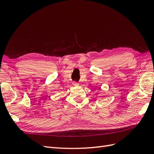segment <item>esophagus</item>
<instances>
[{
	"label": "esophagus",
	"instance_id": "34e87169",
	"mask_svg": "<svg viewBox=\"0 0 154 154\" xmlns=\"http://www.w3.org/2000/svg\"><path fill=\"white\" fill-rule=\"evenodd\" d=\"M72 85H79V83H78L76 82H72Z\"/></svg>",
	"mask_w": 154,
	"mask_h": 154
}]
</instances>
